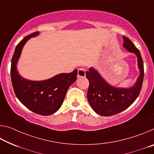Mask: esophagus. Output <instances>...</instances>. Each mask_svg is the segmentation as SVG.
Masks as SVG:
<instances>
[{"instance_id": "obj_1", "label": "esophagus", "mask_w": 154, "mask_h": 154, "mask_svg": "<svg viewBox=\"0 0 154 154\" xmlns=\"http://www.w3.org/2000/svg\"><path fill=\"white\" fill-rule=\"evenodd\" d=\"M77 77H85V71L84 69H80L78 70L77 72Z\"/></svg>"}]
</instances>
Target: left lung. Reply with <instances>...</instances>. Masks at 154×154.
Returning <instances> with one entry per match:
<instances>
[{
  "label": "left lung",
  "instance_id": "left-lung-1",
  "mask_svg": "<svg viewBox=\"0 0 154 154\" xmlns=\"http://www.w3.org/2000/svg\"><path fill=\"white\" fill-rule=\"evenodd\" d=\"M123 40L124 48L137 56L140 70L139 76L132 87L122 88L112 86L92 67L85 75L90 83L87 94L88 102L96 113L103 116H113L126 109L134 102L141 90L144 77L142 57L139 49L128 38L123 36Z\"/></svg>",
  "mask_w": 154,
  "mask_h": 154
}]
</instances>
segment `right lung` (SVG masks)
Returning a JSON list of instances; mask_svg holds the SVG:
<instances>
[{
	"label": "right lung",
	"mask_w": 154,
	"mask_h": 154,
	"mask_svg": "<svg viewBox=\"0 0 154 154\" xmlns=\"http://www.w3.org/2000/svg\"><path fill=\"white\" fill-rule=\"evenodd\" d=\"M38 35L39 32H33L17 44L11 60V77L15 95L26 107L41 116H49L61 106L68 89L77 79V70L44 81H30L21 76L17 64L23 47L30 38Z\"/></svg>",
	"instance_id": "add662e5"
}]
</instances>
